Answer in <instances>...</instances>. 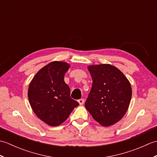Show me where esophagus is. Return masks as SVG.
I'll return each instance as SVG.
<instances>
[{
  "label": "esophagus",
  "mask_w": 157,
  "mask_h": 157,
  "mask_svg": "<svg viewBox=\"0 0 157 157\" xmlns=\"http://www.w3.org/2000/svg\"><path fill=\"white\" fill-rule=\"evenodd\" d=\"M84 101H85L84 99H83V98H81V99L78 100V102L79 103V105H82L83 104H84Z\"/></svg>",
  "instance_id": "esophagus-1"
}]
</instances>
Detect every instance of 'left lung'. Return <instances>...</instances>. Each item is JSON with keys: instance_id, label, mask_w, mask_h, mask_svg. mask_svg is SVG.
<instances>
[{"instance_id": "1", "label": "left lung", "mask_w": 157, "mask_h": 157, "mask_svg": "<svg viewBox=\"0 0 157 157\" xmlns=\"http://www.w3.org/2000/svg\"><path fill=\"white\" fill-rule=\"evenodd\" d=\"M92 86L85 106L92 117L103 126L121 120L132 98V88L124 74L109 64L89 66Z\"/></svg>"}]
</instances>
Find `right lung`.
Listing matches in <instances>:
<instances>
[{"label": "right lung", "mask_w": 157, "mask_h": 157, "mask_svg": "<svg viewBox=\"0 0 157 157\" xmlns=\"http://www.w3.org/2000/svg\"><path fill=\"white\" fill-rule=\"evenodd\" d=\"M69 68L67 63L52 62L36 73L29 86L28 98L33 111L51 126L61 124L79 105L70 97V88L64 81Z\"/></svg>", "instance_id": "obj_1"}]
</instances>
